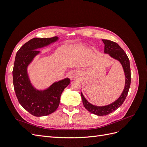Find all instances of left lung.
<instances>
[{"label": "left lung", "mask_w": 147, "mask_h": 147, "mask_svg": "<svg viewBox=\"0 0 147 147\" xmlns=\"http://www.w3.org/2000/svg\"><path fill=\"white\" fill-rule=\"evenodd\" d=\"M102 41H103L105 45L104 53L109 54L111 57L119 61L120 63L121 64L124 69V74H125L126 82L125 86H124V90L121 95L120 96V97L116 101H115L113 103L110 104L109 105L99 107L92 105L86 100L83 94L81 92V96L84 107L90 112L96 115H98V116L107 115L113 112V111L116 110L123 104V102L125 100L128 94V91L129 90L131 81L129 59L126 53L124 52V51L116 42L109 40L104 39L102 40Z\"/></svg>", "instance_id": "obj_1"}]
</instances>
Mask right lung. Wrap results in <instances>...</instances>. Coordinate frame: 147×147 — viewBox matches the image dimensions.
<instances>
[{
	"instance_id": "right-lung-1",
	"label": "right lung",
	"mask_w": 147,
	"mask_h": 147,
	"mask_svg": "<svg viewBox=\"0 0 147 147\" xmlns=\"http://www.w3.org/2000/svg\"><path fill=\"white\" fill-rule=\"evenodd\" d=\"M57 40L51 38H34L25 43L17 51L13 69V83L15 94L21 106L35 117H43L56 110L64 88L70 80L65 78L53 83L45 91H38L30 84L27 67L39 51L37 48L47 46Z\"/></svg>"
}]
</instances>
